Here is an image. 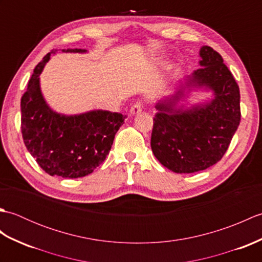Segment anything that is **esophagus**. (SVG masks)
<instances>
[{"label": "esophagus", "instance_id": "esophagus-1", "mask_svg": "<svg viewBox=\"0 0 262 262\" xmlns=\"http://www.w3.org/2000/svg\"><path fill=\"white\" fill-rule=\"evenodd\" d=\"M142 108H143V102H141V101H136L134 104L132 105V108H130V110H129V113H130V115H137V114H140L141 111H142Z\"/></svg>", "mask_w": 262, "mask_h": 262}]
</instances>
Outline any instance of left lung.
Returning <instances> with one entry per match:
<instances>
[{
  "label": "left lung",
  "instance_id": "obj_1",
  "mask_svg": "<svg viewBox=\"0 0 262 262\" xmlns=\"http://www.w3.org/2000/svg\"><path fill=\"white\" fill-rule=\"evenodd\" d=\"M203 66L188 77L187 85L207 86L215 98L191 109H174L182 91L157 104L151 137L152 151L161 164L177 173H192L223 158L241 120L240 89L221 55L200 49Z\"/></svg>",
  "mask_w": 262,
  "mask_h": 262
}]
</instances>
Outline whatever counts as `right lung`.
<instances>
[{
  "label": "right lung",
  "instance_id": "obj_1",
  "mask_svg": "<svg viewBox=\"0 0 262 262\" xmlns=\"http://www.w3.org/2000/svg\"><path fill=\"white\" fill-rule=\"evenodd\" d=\"M63 52L85 51L75 48ZM52 53L33 70L21 98L22 138L46 173L71 179L81 178L90 174L107 158L116 133L127 116L105 110L75 116L54 113L43 100L39 86V75Z\"/></svg>",
  "mask_w": 262,
  "mask_h": 262
}]
</instances>
